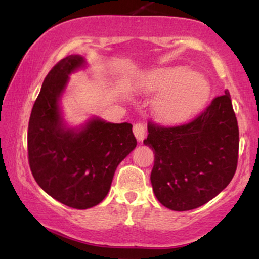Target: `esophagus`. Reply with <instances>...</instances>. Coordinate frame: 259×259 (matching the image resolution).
Returning <instances> with one entry per match:
<instances>
[{"instance_id": "obj_1", "label": "esophagus", "mask_w": 259, "mask_h": 259, "mask_svg": "<svg viewBox=\"0 0 259 259\" xmlns=\"http://www.w3.org/2000/svg\"><path fill=\"white\" fill-rule=\"evenodd\" d=\"M133 133L138 141H143L145 138V134H146V128H145V125L141 122H138L133 126Z\"/></svg>"}]
</instances>
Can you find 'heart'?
Wrapping results in <instances>:
<instances>
[{
	"label": "heart",
	"mask_w": 259,
	"mask_h": 259,
	"mask_svg": "<svg viewBox=\"0 0 259 259\" xmlns=\"http://www.w3.org/2000/svg\"><path fill=\"white\" fill-rule=\"evenodd\" d=\"M145 92L160 94L153 111L164 122L183 121L203 107L210 95V86L203 76L184 68L153 70L143 80Z\"/></svg>",
	"instance_id": "1"
}]
</instances>
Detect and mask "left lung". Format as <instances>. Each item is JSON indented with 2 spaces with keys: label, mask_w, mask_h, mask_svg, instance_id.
I'll use <instances>...</instances> for the list:
<instances>
[{
  "label": "left lung",
  "mask_w": 259,
  "mask_h": 259,
  "mask_svg": "<svg viewBox=\"0 0 259 259\" xmlns=\"http://www.w3.org/2000/svg\"><path fill=\"white\" fill-rule=\"evenodd\" d=\"M147 130L144 144L154 153L152 187L165 207L193 210L232 180L238 162L239 130L228 90L189 122L160 126L148 121Z\"/></svg>",
  "instance_id": "8db88e82"
}]
</instances>
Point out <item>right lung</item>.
Returning a JSON list of instances; mask_svg holds the SVG:
<instances>
[{
	"mask_svg": "<svg viewBox=\"0 0 259 259\" xmlns=\"http://www.w3.org/2000/svg\"><path fill=\"white\" fill-rule=\"evenodd\" d=\"M86 65L81 55L60 60L47 74L28 125L30 171L45 192L67 206L84 210L107 196L118 165L137 146L128 122L92 119L67 128L59 100L68 75Z\"/></svg>",
	"mask_w": 259,
	"mask_h": 259,
	"instance_id": "obj_1",
	"label": "right lung"
}]
</instances>
